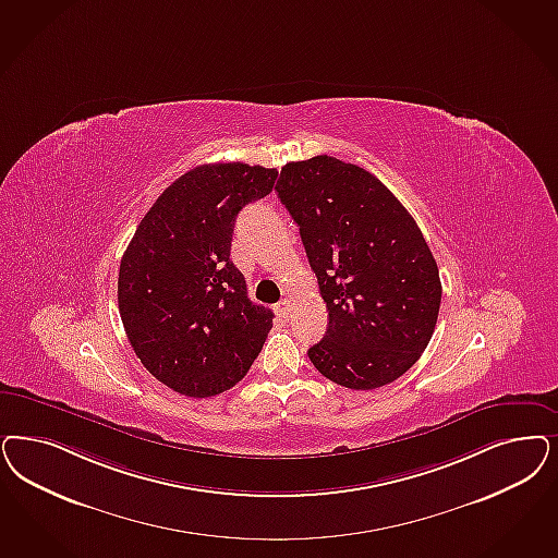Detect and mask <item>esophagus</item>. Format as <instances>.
<instances>
[{
    "instance_id": "esophagus-1",
    "label": "esophagus",
    "mask_w": 558,
    "mask_h": 558,
    "mask_svg": "<svg viewBox=\"0 0 558 558\" xmlns=\"http://www.w3.org/2000/svg\"><path fill=\"white\" fill-rule=\"evenodd\" d=\"M290 308H292V303H290L289 299H282V301L276 305V313H278L280 317H289Z\"/></svg>"
}]
</instances>
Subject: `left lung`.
Listing matches in <instances>:
<instances>
[{
	"label": "left lung",
	"mask_w": 558,
	"mask_h": 558,
	"mask_svg": "<svg viewBox=\"0 0 558 558\" xmlns=\"http://www.w3.org/2000/svg\"><path fill=\"white\" fill-rule=\"evenodd\" d=\"M276 192L329 313L311 363L348 389L396 381L428 347L441 307L439 268L418 225L375 174L327 154L284 165Z\"/></svg>",
	"instance_id": "1"
}]
</instances>
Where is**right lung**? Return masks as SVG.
<instances>
[{
    "instance_id": "right-lung-1",
    "label": "right lung",
    "mask_w": 558,
    "mask_h": 558,
    "mask_svg": "<svg viewBox=\"0 0 558 558\" xmlns=\"http://www.w3.org/2000/svg\"><path fill=\"white\" fill-rule=\"evenodd\" d=\"M278 171L202 165L169 185L121 257L117 301L128 340L160 384L210 398L239 384L271 329L231 262L236 214L274 190Z\"/></svg>"
}]
</instances>
